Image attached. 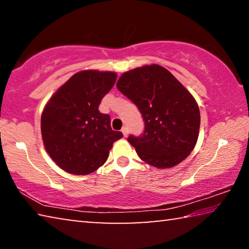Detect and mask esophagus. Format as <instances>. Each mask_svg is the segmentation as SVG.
Masks as SVG:
<instances>
[{"label": "esophagus", "mask_w": 249, "mask_h": 249, "mask_svg": "<svg viewBox=\"0 0 249 249\" xmlns=\"http://www.w3.org/2000/svg\"><path fill=\"white\" fill-rule=\"evenodd\" d=\"M122 133H123L124 137H127L128 136V128L126 127V126H124V127L122 128Z\"/></svg>", "instance_id": "esophagus-1"}]
</instances>
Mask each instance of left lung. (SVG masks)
I'll list each match as a JSON object with an SVG mask.
<instances>
[{
    "label": "left lung",
    "instance_id": "obj_1",
    "mask_svg": "<svg viewBox=\"0 0 249 249\" xmlns=\"http://www.w3.org/2000/svg\"><path fill=\"white\" fill-rule=\"evenodd\" d=\"M116 87L144 117V134L127 138L138 157L159 169L183 161L199 137L200 109L182 83L170 71L154 64L126 71Z\"/></svg>",
    "mask_w": 249,
    "mask_h": 249
}]
</instances>
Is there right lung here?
<instances>
[{"label":"right lung","instance_id":"1","mask_svg":"<svg viewBox=\"0 0 249 249\" xmlns=\"http://www.w3.org/2000/svg\"><path fill=\"white\" fill-rule=\"evenodd\" d=\"M116 78L113 71H80L45 105L40 120L45 149L66 172L84 176L95 171L107 161L114 142L123 137L111 128L109 115L99 111Z\"/></svg>","mask_w":249,"mask_h":249}]
</instances>
